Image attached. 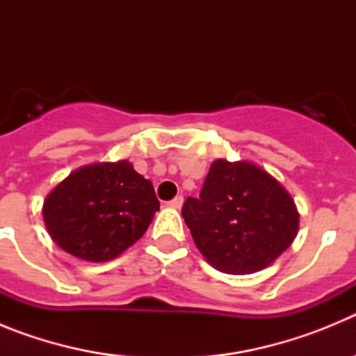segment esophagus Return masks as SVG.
<instances>
[{
    "instance_id": "34e87169",
    "label": "esophagus",
    "mask_w": 356,
    "mask_h": 356,
    "mask_svg": "<svg viewBox=\"0 0 356 356\" xmlns=\"http://www.w3.org/2000/svg\"><path fill=\"white\" fill-rule=\"evenodd\" d=\"M181 205H184V196H176L175 200L168 203V207H171V209H181Z\"/></svg>"
}]
</instances>
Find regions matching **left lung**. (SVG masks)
I'll return each mask as SVG.
<instances>
[{"instance_id": "1", "label": "left lung", "mask_w": 356, "mask_h": 356, "mask_svg": "<svg viewBox=\"0 0 356 356\" xmlns=\"http://www.w3.org/2000/svg\"><path fill=\"white\" fill-rule=\"evenodd\" d=\"M181 216L200 253L226 275H251L271 266L300 228L287 188L248 160H213L200 197H187Z\"/></svg>"}]
</instances>
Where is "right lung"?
Returning <instances> with one entry per match:
<instances>
[{
  "label": "right lung",
  "instance_id": "obj_1",
  "mask_svg": "<svg viewBox=\"0 0 356 356\" xmlns=\"http://www.w3.org/2000/svg\"><path fill=\"white\" fill-rule=\"evenodd\" d=\"M160 203L131 162H97L72 171L46 196L44 225L65 253L108 262L134 246Z\"/></svg>",
  "mask_w": 356,
  "mask_h": 356
}]
</instances>
